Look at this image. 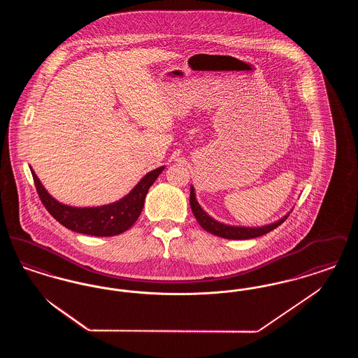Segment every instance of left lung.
I'll use <instances>...</instances> for the list:
<instances>
[{"instance_id": "left-lung-1", "label": "left lung", "mask_w": 358, "mask_h": 358, "mask_svg": "<svg viewBox=\"0 0 358 358\" xmlns=\"http://www.w3.org/2000/svg\"><path fill=\"white\" fill-rule=\"evenodd\" d=\"M189 203H190L192 212H193L196 220L201 225V228H204L206 232H209L212 235H216V236L224 238H231V240L259 238L262 235L268 234L276 227H279L282 222L289 217V215H287V216L282 217L280 220L273 222V224H268V225H264V227H236V225L222 224V222L212 219L197 203L194 187H190V200H189Z\"/></svg>"}]
</instances>
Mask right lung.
Returning a JSON list of instances; mask_svg holds the SVG:
<instances>
[{"mask_svg": "<svg viewBox=\"0 0 358 358\" xmlns=\"http://www.w3.org/2000/svg\"><path fill=\"white\" fill-rule=\"evenodd\" d=\"M162 171L164 166L149 171L134 189L127 196L120 199V201L102 206L76 208L55 200L43 187L34 169H31L38 197L55 220L73 232L102 238L120 235L133 227L142 212L149 187L153 185Z\"/></svg>", "mask_w": 358, "mask_h": 358, "instance_id": "add662e5", "label": "right lung"}]
</instances>
